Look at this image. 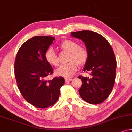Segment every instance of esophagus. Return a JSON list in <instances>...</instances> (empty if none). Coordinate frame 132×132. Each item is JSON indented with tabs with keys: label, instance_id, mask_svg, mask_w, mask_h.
<instances>
[{
	"label": "esophagus",
	"instance_id": "1",
	"mask_svg": "<svg viewBox=\"0 0 132 132\" xmlns=\"http://www.w3.org/2000/svg\"><path fill=\"white\" fill-rule=\"evenodd\" d=\"M72 80H73V79H72V78H69V77H65V80L66 82H70V81H71Z\"/></svg>",
	"mask_w": 132,
	"mask_h": 132
}]
</instances>
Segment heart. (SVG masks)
<instances>
[{
    "label": "heart",
    "instance_id": "heart-1",
    "mask_svg": "<svg viewBox=\"0 0 132 132\" xmlns=\"http://www.w3.org/2000/svg\"><path fill=\"white\" fill-rule=\"evenodd\" d=\"M59 48L62 51L68 52L67 64L62 65L56 71L57 75L64 77H70L74 75L77 70L78 63L83 65L86 62L88 58L87 50L75 41L65 39L59 44ZM45 59L48 64L52 66L57 67L59 64V57L52 48H48L45 52Z\"/></svg>",
    "mask_w": 132,
    "mask_h": 132
}]
</instances>
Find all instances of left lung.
Segmentation results:
<instances>
[{
  "label": "left lung",
  "mask_w": 132,
  "mask_h": 132,
  "mask_svg": "<svg viewBox=\"0 0 132 132\" xmlns=\"http://www.w3.org/2000/svg\"><path fill=\"white\" fill-rule=\"evenodd\" d=\"M71 36L84 41L88 53L84 71H89L90 76H78L82 82L79 94L90 104L102 103L111 94L116 77L117 61L112 48L96 32L82 30L71 32Z\"/></svg>",
  "instance_id": "8db88e82"
}]
</instances>
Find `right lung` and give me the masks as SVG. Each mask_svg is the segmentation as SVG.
Masks as SVG:
<instances>
[{"label":"right lung","instance_id":"1","mask_svg":"<svg viewBox=\"0 0 132 132\" xmlns=\"http://www.w3.org/2000/svg\"><path fill=\"white\" fill-rule=\"evenodd\" d=\"M54 39L46 36L32 37L21 45L16 55L14 74L18 88L25 100L36 108L55 104L65 82L62 76L46 80L53 72L44 55Z\"/></svg>","mask_w":132,"mask_h":132}]
</instances>
